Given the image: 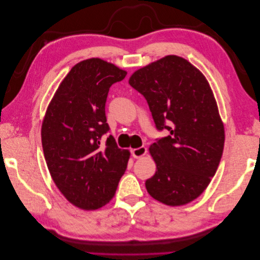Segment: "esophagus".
I'll return each mask as SVG.
<instances>
[{
	"mask_svg": "<svg viewBox=\"0 0 260 260\" xmlns=\"http://www.w3.org/2000/svg\"><path fill=\"white\" fill-rule=\"evenodd\" d=\"M146 153H147V149L145 146H141L139 148H135L131 151V154L133 157H135V158H141V157L146 155Z\"/></svg>",
	"mask_w": 260,
	"mask_h": 260,
	"instance_id": "esophagus-1",
	"label": "esophagus"
}]
</instances>
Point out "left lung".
I'll use <instances>...</instances> for the list:
<instances>
[{
    "label": "left lung",
    "mask_w": 260,
    "mask_h": 260,
    "mask_svg": "<svg viewBox=\"0 0 260 260\" xmlns=\"http://www.w3.org/2000/svg\"><path fill=\"white\" fill-rule=\"evenodd\" d=\"M129 84L146 99L157 129L169 131L148 148L156 172L146 190L165 205H185L206 190L222 156L224 127L214 93L201 70L177 55L136 70Z\"/></svg>",
    "instance_id": "obj_1"
}]
</instances>
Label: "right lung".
<instances>
[{
    "mask_svg": "<svg viewBox=\"0 0 260 260\" xmlns=\"http://www.w3.org/2000/svg\"><path fill=\"white\" fill-rule=\"evenodd\" d=\"M127 72L101 58L76 64L46 108L41 127L44 158L55 185L83 210L105 206L116 193L130 158L109 136L105 103L112 84Z\"/></svg>",
    "mask_w": 260,
    "mask_h": 260,
    "instance_id": "add662e5",
    "label": "right lung"
}]
</instances>
